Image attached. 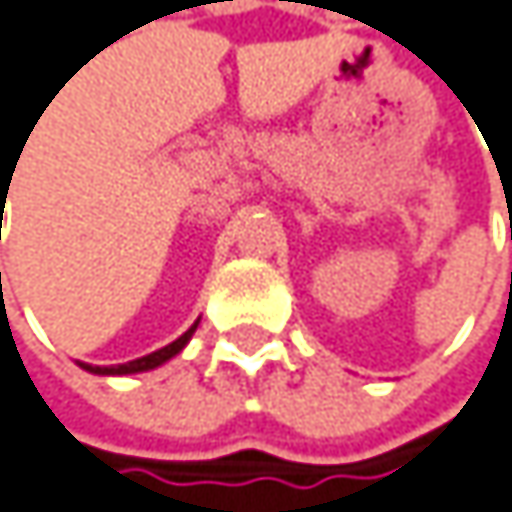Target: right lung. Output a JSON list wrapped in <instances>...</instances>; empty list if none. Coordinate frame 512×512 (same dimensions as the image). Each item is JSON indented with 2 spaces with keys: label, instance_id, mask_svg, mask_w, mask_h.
I'll use <instances>...</instances> for the list:
<instances>
[{
  "label": "right lung",
  "instance_id": "right-lung-1",
  "mask_svg": "<svg viewBox=\"0 0 512 512\" xmlns=\"http://www.w3.org/2000/svg\"><path fill=\"white\" fill-rule=\"evenodd\" d=\"M197 324L200 321H194L185 334H181L175 343H169V346H163V349H157V352H151V355H145V358H136V361H127V364H115V367H93V364H81L84 370H90V373H99V376H127V373H145V370H154V367H160V364H166L169 358H175L181 349L188 346V340L194 337V331H197Z\"/></svg>",
  "mask_w": 512,
  "mask_h": 512
}]
</instances>
